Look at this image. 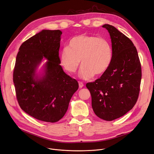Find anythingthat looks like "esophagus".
Here are the masks:
<instances>
[{
	"label": "esophagus",
	"instance_id": "34e87169",
	"mask_svg": "<svg viewBox=\"0 0 154 154\" xmlns=\"http://www.w3.org/2000/svg\"><path fill=\"white\" fill-rule=\"evenodd\" d=\"M79 88H83V86H84V84H83L82 82H79Z\"/></svg>",
	"mask_w": 154,
	"mask_h": 154
}]
</instances>
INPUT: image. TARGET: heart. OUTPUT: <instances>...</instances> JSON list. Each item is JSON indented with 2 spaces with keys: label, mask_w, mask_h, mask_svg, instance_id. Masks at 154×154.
<instances>
[{
  "label": "heart",
  "mask_w": 154,
  "mask_h": 154,
  "mask_svg": "<svg viewBox=\"0 0 154 154\" xmlns=\"http://www.w3.org/2000/svg\"><path fill=\"white\" fill-rule=\"evenodd\" d=\"M112 57V48L108 40L84 34L72 37L60 55L61 65L71 73L77 70L81 60L80 76L84 79L105 73Z\"/></svg>",
  "instance_id": "b5f03b06"
}]
</instances>
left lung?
<instances>
[{"label":"left lung","instance_id":"obj_1","mask_svg":"<svg viewBox=\"0 0 154 154\" xmlns=\"http://www.w3.org/2000/svg\"><path fill=\"white\" fill-rule=\"evenodd\" d=\"M113 52L111 63L100 79L86 84L95 114L111 121L123 116L137 101L141 68L137 50L131 40L116 27L105 24Z\"/></svg>","mask_w":154,"mask_h":154}]
</instances>
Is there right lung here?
<instances>
[{"label":"right lung","mask_w":154,"mask_h":154,"mask_svg":"<svg viewBox=\"0 0 154 154\" xmlns=\"http://www.w3.org/2000/svg\"><path fill=\"white\" fill-rule=\"evenodd\" d=\"M61 31L42 30L23 43L13 72L17 100L21 109L38 120L56 122L66 112L79 84L63 70L59 57ZM47 61L41 73L37 68Z\"/></svg>","instance_id":"right-lung-1"}]
</instances>
